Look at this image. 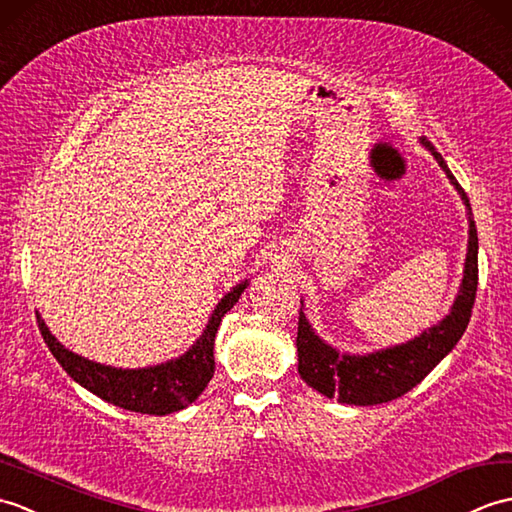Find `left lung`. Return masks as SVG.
Masks as SVG:
<instances>
[{
    "instance_id": "obj_1",
    "label": "left lung",
    "mask_w": 512,
    "mask_h": 512,
    "mask_svg": "<svg viewBox=\"0 0 512 512\" xmlns=\"http://www.w3.org/2000/svg\"><path fill=\"white\" fill-rule=\"evenodd\" d=\"M420 144L434 155V160L445 170L447 179L458 190L464 206H467L469 245L467 258H464V276L460 282V291L456 300H453L449 315L442 317L438 324L425 328L423 333L410 339V342L366 352V355L339 352L331 344H326L313 331V326L300 309L298 339H295L300 377L313 390L328 396V399H337L339 403L379 405L399 399V396L410 392L414 385L423 381L456 348L471 320L475 291H478V230H475L471 203L467 192L460 188L456 177L451 175L442 155L436 153L427 138H420Z\"/></svg>"
}]
</instances>
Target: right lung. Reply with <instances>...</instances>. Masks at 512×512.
Listing matches in <instances>:
<instances>
[{
  "mask_svg": "<svg viewBox=\"0 0 512 512\" xmlns=\"http://www.w3.org/2000/svg\"><path fill=\"white\" fill-rule=\"evenodd\" d=\"M247 285L249 280L238 282L236 287L223 295L203 333L184 355L149 368H113L85 359L70 348H65L50 333L39 311L37 322L50 352L78 385L100 396L102 401L122 407V410L166 416L195 403L199 394L206 390L214 374V337H217L219 324L223 315L241 298Z\"/></svg>",
  "mask_w": 512,
  "mask_h": 512,
  "instance_id": "right-lung-1",
  "label": "right lung"
}]
</instances>
